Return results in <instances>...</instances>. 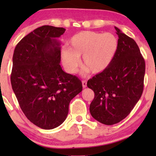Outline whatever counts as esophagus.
Wrapping results in <instances>:
<instances>
[{
  "label": "esophagus",
  "instance_id": "34e87169",
  "mask_svg": "<svg viewBox=\"0 0 156 156\" xmlns=\"http://www.w3.org/2000/svg\"><path fill=\"white\" fill-rule=\"evenodd\" d=\"M82 87H83V88H86V87H87V81H85V80L82 81Z\"/></svg>",
  "mask_w": 156,
  "mask_h": 156
}]
</instances>
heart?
I'll return each instance as SVG.
<instances>
[{
    "label": "heart",
    "instance_id": "obj_1",
    "mask_svg": "<svg viewBox=\"0 0 156 156\" xmlns=\"http://www.w3.org/2000/svg\"><path fill=\"white\" fill-rule=\"evenodd\" d=\"M69 48L61 49L64 67L73 73L78 66V57L82 56V65L86 71L94 74L103 73L114 60L119 50V40L111 33H100L83 31L69 40Z\"/></svg>",
    "mask_w": 156,
    "mask_h": 156
}]
</instances>
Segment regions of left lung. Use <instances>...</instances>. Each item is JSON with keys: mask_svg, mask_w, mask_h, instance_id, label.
Here are the masks:
<instances>
[{"mask_svg": "<svg viewBox=\"0 0 156 156\" xmlns=\"http://www.w3.org/2000/svg\"><path fill=\"white\" fill-rule=\"evenodd\" d=\"M119 50L114 60L103 73L88 80L94 92L91 115L105 125H113L129 115L144 91L146 65L135 40L115 27Z\"/></svg>", "mask_w": 156, "mask_h": 156, "instance_id": "left-lung-1", "label": "left lung"}]
</instances>
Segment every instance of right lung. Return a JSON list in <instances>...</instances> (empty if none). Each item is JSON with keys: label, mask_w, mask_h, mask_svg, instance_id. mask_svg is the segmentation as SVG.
<instances>
[{"label": "right lung", "mask_w": 156, "mask_h": 156, "mask_svg": "<svg viewBox=\"0 0 156 156\" xmlns=\"http://www.w3.org/2000/svg\"><path fill=\"white\" fill-rule=\"evenodd\" d=\"M66 30L43 25L23 38L15 48L10 81L25 116L43 129H52L67 118L69 104L82 91L77 76L60 65V42Z\"/></svg>", "instance_id": "right-lung-1"}]
</instances>
